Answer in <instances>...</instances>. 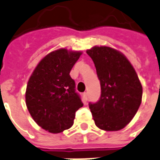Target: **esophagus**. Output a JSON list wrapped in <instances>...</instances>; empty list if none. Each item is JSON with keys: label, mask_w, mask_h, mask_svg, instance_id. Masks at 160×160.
Instances as JSON below:
<instances>
[{"label": "esophagus", "mask_w": 160, "mask_h": 160, "mask_svg": "<svg viewBox=\"0 0 160 160\" xmlns=\"http://www.w3.org/2000/svg\"><path fill=\"white\" fill-rule=\"evenodd\" d=\"M82 95H83V98H84L85 100L87 101V99H88V93H86V92H85V93H83V94H82Z\"/></svg>", "instance_id": "esophagus-1"}]
</instances>
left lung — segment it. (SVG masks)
<instances>
[{
	"mask_svg": "<svg viewBox=\"0 0 160 160\" xmlns=\"http://www.w3.org/2000/svg\"><path fill=\"white\" fill-rule=\"evenodd\" d=\"M100 81L101 96L89 104L93 121L101 130L123 129L138 112L142 87L134 67L119 50L109 46H93L87 50Z\"/></svg>",
	"mask_w": 160,
	"mask_h": 160,
	"instance_id": "obj_1",
	"label": "left lung"
}]
</instances>
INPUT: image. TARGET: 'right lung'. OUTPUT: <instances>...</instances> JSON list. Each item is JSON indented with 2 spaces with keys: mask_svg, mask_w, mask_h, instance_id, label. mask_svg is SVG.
<instances>
[{
  "mask_svg": "<svg viewBox=\"0 0 160 160\" xmlns=\"http://www.w3.org/2000/svg\"><path fill=\"white\" fill-rule=\"evenodd\" d=\"M82 52L65 48L54 50L37 65L28 82L25 99L28 112L39 127L60 133L73 125L82 107L70 72Z\"/></svg>",
  "mask_w": 160,
  "mask_h": 160,
  "instance_id": "right-lung-1",
  "label": "right lung"
}]
</instances>
